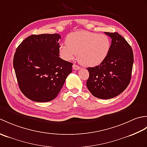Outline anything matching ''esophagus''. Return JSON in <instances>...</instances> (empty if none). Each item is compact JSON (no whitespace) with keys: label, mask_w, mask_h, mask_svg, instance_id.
<instances>
[{"label":"esophagus","mask_w":147,"mask_h":147,"mask_svg":"<svg viewBox=\"0 0 147 147\" xmlns=\"http://www.w3.org/2000/svg\"><path fill=\"white\" fill-rule=\"evenodd\" d=\"M73 69H74V70H79V69H80L81 67L76 64H73Z\"/></svg>","instance_id":"1"}]
</instances>
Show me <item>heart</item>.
Wrapping results in <instances>:
<instances>
[{
  "label": "heart",
  "mask_w": 147,
  "mask_h": 147,
  "mask_svg": "<svg viewBox=\"0 0 147 147\" xmlns=\"http://www.w3.org/2000/svg\"><path fill=\"white\" fill-rule=\"evenodd\" d=\"M65 43L59 45L60 57L69 61L76 57L82 65L94 67L105 60L110 49V40L104 35L88 32H77L69 34Z\"/></svg>",
  "instance_id": "obj_1"
}]
</instances>
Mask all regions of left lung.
I'll use <instances>...</instances> for the list:
<instances>
[{
    "label": "left lung",
    "instance_id": "obj_1",
    "mask_svg": "<svg viewBox=\"0 0 147 147\" xmlns=\"http://www.w3.org/2000/svg\"><path fill=\"white\" fill-rule=\"evenodd\" d=\"M105 33L112 39L110 49L100 64L87 68L89 78L86 86L95 97L110 99L128 86L134 59L131 47L123 36L116 32Z\"/></svg>",
    "mask_w": 147,
    "mask_h": 147
}]
</instances>
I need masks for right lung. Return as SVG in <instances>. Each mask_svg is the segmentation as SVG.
<instances>
[{"label":"right lung","instance_id":"right-lung-1","mask_svg":"<svg viewBox=\"0 0 147 147\" xmlns=\"http://www.w3.org/2000/svg\"><path fill=\"white\" fill-rule=\"evenodd\" d=\"M59 34L32 35L18 47L13 66L18 85L27 98L37 102L54 100L73 63L59 57Z\"/></svg>","mask_w":147,"mask_h":147}]
</instances>
